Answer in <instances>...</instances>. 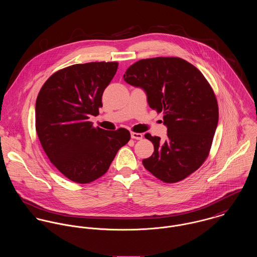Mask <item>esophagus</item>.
<instances>
[{"instance_id":"34e87169","label":"esophagus","mask_w":257,"mask_h":257,"mask_svg":"<svg viewBox=\"0 0 257 257\" xmlns=\"http://www.w3.org/2000/svg\"><path fill=\"white\" fill-rule=\"evenodd\" d=\"M131 137H132V139H134V140H138V141H140V140H143V135L142 134H139V133H131Z\"/></svg>"}]
</instances>
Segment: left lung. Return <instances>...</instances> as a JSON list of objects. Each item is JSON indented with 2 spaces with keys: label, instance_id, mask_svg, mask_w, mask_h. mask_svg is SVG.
Returning a JSON list of instances; mask_svg holds the SVG:
<instances>
[{
  "label": "left lung",
  "instance_id": "1",
  "mask_svg": "<svg viewBox=\"0 0 257 257\" xmlns=\"http://www.w3.org/2000/svg\"><path fill=\"white\" fill-rule=\"evenodd\" d=\"M123 80L144 89L152 110L163 113L167 139L145 137L154 152L145 168L165 183H176L204 163L219 120L215 93L194 65L179 57L142 59L127 68Z\"/></svg>",
  "mask_w": 257,
  "mask_h": 257
}]
</instances>
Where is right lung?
I'll return each instance as SVG.
<instances>
[{"label": "right lung", "instance_id": "add662e5", "mask_svg": "<svg viewBox=\"0 0 257 257\" xmlns=\"http://www.w3.org/2000/svg\"><path fill=\"white\" fill-rule=\"evenodd\" d=\"M117 62L74 64L52 74L36 103V128L51 163L68 179L86 184L103 176L126 145L125 128L106 131L89 121L99 114L102 96Z\"/></svg>", "mask_w": 257, "mask_h": 257}]
</instances>
